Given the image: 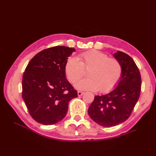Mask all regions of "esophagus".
Returning a JSON list of instances; mask_svg holds the SVG:
<instances>
[{"mask_svg":"<svg viewBox=\"0 0 156 156\" xmlns=\"http://www.w3.org/2000/svg\"><path fill=\"white\" fill-rule=\"evenodd\" d=\"M83 94H84V92H82V91H78V95L79 96V97H80V96H82Z\"/></svg>","mask_w":156,"mask_h":156,"instance_id":"1","label":"esophagus"}]
</instances>
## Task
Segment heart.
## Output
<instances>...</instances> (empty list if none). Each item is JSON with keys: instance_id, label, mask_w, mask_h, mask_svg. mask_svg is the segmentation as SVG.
Instances as JSON below:
<instances>
[{"instance_id": "1", "label": "heart", "mask_w": 156, "mask_h": 156, "mask_svg": "<svg viewBox=\"0 0 156 156\" xmlns=\"http://www.w3.org/2000/svg\"><path fill=\"white\" fill-rule=\"evenodd\" d=\"M84 69H90L88 78L76 82L75 87L79 90L107 92L118 84L122 76V66L118 59L98 50L84 52L78 58L69 57L66 62V74L72 83L84 75Z\"/></svg>"}]
</instances>
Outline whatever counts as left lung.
Here are the masks:
<instances>
[{
	"mask_svg": "<svg viewBox=\"0 0 156 156\" xmlns=\"http://www.w3.org/2000/svg\"><path fill=\"white\" fill-rule=\"evenodd\" d=\"M113 56L122 66L117 87L107 94L95 96L88 110L92 120L107 127L121 124L130 117L141 92V75L133 59L120 51Z\"/></svg>",
	"mask_w": 156,
	"mask_h": 156,
	"instance_id": "1",
	"label": "left lung"
}]
</instances>
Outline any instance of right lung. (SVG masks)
Instances as JSON below:
<instances>
[{
  "label": "right lung",
  "instance_id": "1",
  "mask_svg": "<svg viewBox=\"0 0 156 156\" xmlns=\"http://www.w3.org/2000/svg\"><path fill=\"white\" fill-rule=\"evenodd\" d=\"M74 48L55 46L39 52L23 76L22 97L29 114L39 123L51 125L67 114L77 91L66 78L65 64Z\"/></svg>",
  "mask_w": 156,
  "mask_h": 156
}]
</instances>
